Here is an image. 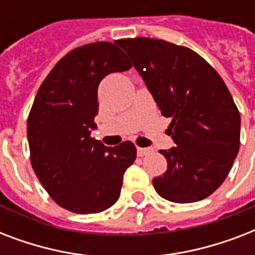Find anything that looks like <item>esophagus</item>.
<instances>
[{"label": "esophagus", "mask_w": 255, "mask_h": 255, "mask_svg": "<svg viewBox=\"0 0 255 255\" xmlns=\"http://www.w3.org/2000/svg\"><path fill=\"white\" fill-rule=\"evenodd\" d=\"M153 152V148L148 147V148H140L137 147V156H147L149 153Z\"/></svg>", "instance_id": "1"}]
</instances>
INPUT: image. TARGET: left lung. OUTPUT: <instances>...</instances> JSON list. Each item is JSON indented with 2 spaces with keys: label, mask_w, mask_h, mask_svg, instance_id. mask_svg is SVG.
<instances>
[{
  "label": "left lung",
  "mask_w": 255,
  "mask_h": 255,
  "mask_svg": "<svg viewBox=\"0 0 255 255\" xmlns=\"http://www.w3.org/2000/svg\"><path fill=\"white\" fill-rule=\"evenodd\" d=\"M118 45L131 57L176 147L160 149L168 169L153 178L168 201L204 200L221 186L240 149L241 116L217 71L193 50L152 38H127Z\"/></svg>",
  "instance_id": "left-lung-1"
}]
</instances>
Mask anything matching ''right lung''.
<instances>
[{
	"label": "right lung",
	"instance_id": "1",
	"mask_svg": "<svg viewBox=\"0 0 255 255\" xmlns=\"http://www.w3.org/2000/svg\"><path fill=\"white\" fill-rule=\"evenodd\" d=\"M131 67L115 43H88L62 58L38 90L27 119L30 160L50 197L70 212L99 213L119 200L136 147H106L91 131L100 81Z\"/></svg>",
	"mask_w": 255,
	"mask_h": 255
}]
</instances>
